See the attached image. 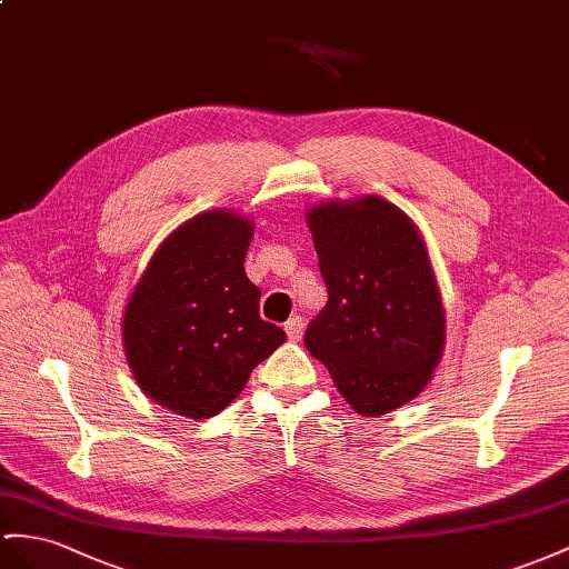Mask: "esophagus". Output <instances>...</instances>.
I'll return each mask as SVG.
<instances>
[{
  "instance_id": "1",
  "label": "esophagus",
  "mask_w": 569,
  "mask_h": 569,
  "mask_svg": "<svg viewBox=\"0 0 569 569\" xmlns=\"http://www.w3.org/2000/svg\"><path fill=\"white\" fill-rule=\"evenodd\" d=\"M302 329H305V322H302V317H290L288 322H286V333H288V339H293V341H300L302 339Z\"/></svg>"
}]
</instances>
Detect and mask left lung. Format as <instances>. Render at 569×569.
<instances>
[{
	"label": "left lung",
	"instance_id": "8db88e82",
	"mask_svg": "<svg viewBox=\"0 0 569 569\" xmlns=\"http://www.w3.org/2000/svg\"><path fill=\"white\" fill-rule=\"evenodd\" d=\"M308 221L329 300L305 348L358 413L382 416L411 401L442 356L445 315L426 244L380 197L322 203Z\"/></svg>",
	"mask_w": 569,
	"mask_h": 569
}]
</instances>
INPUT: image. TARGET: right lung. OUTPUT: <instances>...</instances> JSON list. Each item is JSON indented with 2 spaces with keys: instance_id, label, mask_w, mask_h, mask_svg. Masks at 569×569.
Instances as JSON below:
<instances>
[{
  "instance_id": "obj_1",
  "label": "right lung",
  "mask_w": 569,
  "mask_h": 569,
  "mask_svg": "<svg viewBox=\"0 0 569 569\" xmlns=\"http://www.w3.org/2000/svg\"><path fill=\"white\" fill-rule=\"evenodd\" d=\"M252 226L209 211L180 226L129 298L124 351L146 397L187 418H209L286 341L259 317L261 290L247 279Z\"/></svg>"
}]
</instances>
